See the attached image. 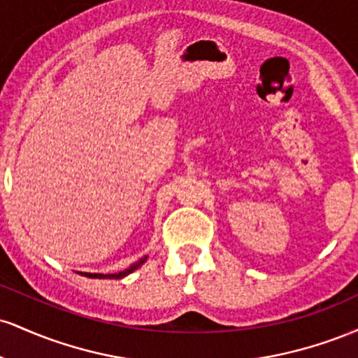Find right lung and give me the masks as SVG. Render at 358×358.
Listing matches in <instances>:
<instances>
[{"instance_id":"add662e5","label":"right lung","mask_w":358,"mask_h":358,"mask_svg":"<svg viewBox=\"0 0 358 358\" xmlns=\"http://www.w3.org/2000/svg\"><path fill=\"white\" fill-rule=\"evenodd\" d=\"M146 259H148V256H145V257H141L139 259L138 262H134V264H131L129 268L127 269H124V271H121V273H114V274H97V273H82V276H85V278H92V279H122V278H126L127 274H131L133 273V271H136L138 268H141L143 264H145L146 262Z\"/></svg>"}]
</instances>
